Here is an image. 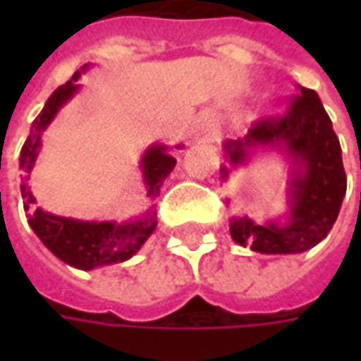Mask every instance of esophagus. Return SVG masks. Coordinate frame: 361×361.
<instances>
[{
	"label": "esophagus",
	"instance_id": "esophagus-1",
	"mask_svg": "<svg viewBox=\"0 0 361 361\" xmlns=\"http://www.w3.org/2000/svg\"><path fill=\"white\" fill-rule=\"evenodd\" d=\"M197 139L201 141H214L216 139V126L212 123L211 119H204L203 123L199 126V129L195 131Z\"/></svg>",
	"mask_w": 361,
	"mask_h": 361
}]
</instances>
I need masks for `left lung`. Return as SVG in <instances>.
Masks as SVG:
<instances>
[{
  "label": "left lung",
  "mask_w": 361,
  "mask_h": 361,
  "mask_svg": "<svg viewBox=\"0 0 361 361\" xmlns=\"http://www.w3.org/2000/svg\"><path fill=\"white\" fill-rule=\"evenodd\" d=\"M280 142L302 164L290 183V222L261 226L243 216L230 222V234L259 253H302L331 232L346 193L341 142L315 90L300 87L286 110L253 121L243 139L226 142V150L232 164H240L253 147ZM222 173L226 176V170Z\"/></svg>",
  "instance_id": "1"
}]
</instances>
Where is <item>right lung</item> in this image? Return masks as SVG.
Segmentation results:
<instances>
[{
    "label": "right lung",
    "mask_w": 361,
    "mask_h": 361,
    "mask_svg": "<svg viewBox=\"0 0 361 361\" xmlns=\"http://www.w3.org/2000/svg\"><path fill=\"white\" fill-rule=\"evenodd\" d=\"M79 73L71 77V81L61 85L54 90V94L48 98V102L40 111V116L32 121V129L27 141L20 149V170L25 172V180H28L30 170L35 166L38 147H40V133L50 123L54 116L63 104L75 94L79 89L77 85ZM176 166V158L166 154L164 147H150L142 157V172H145V183L147 193L152 199L160 193L162 181L168 178ZM20 193L25 199V211H30V204L35 203V197L28 189L27 181H23ZM157 212L149 211L135 222L127 224H116V222H81V220L61 219L54 216L50 212L36 209L28 214V224L32 226L36 235L44 242L48 250L66 261L67 265H73L82 271H90L94 267L121 263L133 255L135 251L147 242L154 228H157Z\"/></svg>",
    "instance_id": "1"
}]
</instances>
